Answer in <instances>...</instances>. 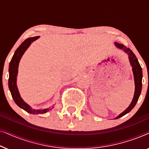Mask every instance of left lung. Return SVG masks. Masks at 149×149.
Instances as JSON below:
<instances>
[{"label":"left lung","instance_id":"8db88e82","mask_svg":"<svg viewBox=\"0 0 149 149\" xmlns=\"http://www.w3.org/2000/svg\"><path fill=\"white\" fill-rule=\"evenodd\" d=\"M115 46L117 47L118 49L123 51L127 55L128 59H129L130 65H131L132 68V72H133L134 74V84H135V91H134V97L132 99V102L130 103L129 107L126 109L123 112H122L121 114H119L117 117H115V119H119V118L123 117L126 114L130 113L132 109H134V107H135L139 98L140 93H141L142 90V68L140 66V65L138 62V59L136 58L135 54L132 52V51L130 49L126 47L125 46H124L123 45L118 43V42H115Z\"/></svg>","mask_w":149,"mask_h":149}]
</instances>
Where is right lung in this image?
<instances>
[{
  "instance_id": "right-lung-1",
  "label": "right lung",
  "mask_w": 149,
  "mask_h": 149,
  "mask_svg": "<svg viewBox=\"0 0 149 149\" xmlns=\"http://www.w3.org/2000/svg\"><path fill=\"white\" fill-rule=\"evenodd\" d=\"M40 36H34V37H30L26 39L20 45L15 52L13 58H12L11 62L9 64V88L11 91L12 97H13L14 102L21 109H24L27 113L32 115H38V114H44L46 113L47 112L49 111L52 109H54V107L51 108H47V109H33L30 107L29 104L25 102L24 100L22 98L21 95L19 94V90H18L17 86V77L18 73V67H19V64L21 60L22 57L28 48L29 47L30 45L32 44V42L35 41L37 40Z\"/></svg>"
}]
</instances>
